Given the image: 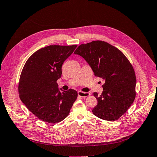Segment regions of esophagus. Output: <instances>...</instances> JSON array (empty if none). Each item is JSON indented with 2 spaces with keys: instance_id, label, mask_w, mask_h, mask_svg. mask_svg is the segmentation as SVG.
<instances>
[{
  "instance_id": "34e87169",
  "label": "esophagus",
  "mask_w": 157,
  "mask_h": 157,
  "mask_svg": "<svg viewBox=\"0 0 157 157\" xmlns=\"http://www.w3.org/2000/svg\"><path fill=\"white\" fill-rule=\"evenodd\" d=\"M78 94L79 96L82 97V98H86L90 95L89 92H82V91H78Z\"/></svg>"
}]
</instances>
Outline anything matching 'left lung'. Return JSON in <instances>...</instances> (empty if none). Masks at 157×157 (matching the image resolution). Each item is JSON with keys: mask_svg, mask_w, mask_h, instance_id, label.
<instances>
[{"mask_svg": "<svg viewBox=\"0 0 157 157\" xmlns=\"http://www.w3.org/2000/svg\"><path fill=\"white\" fill-rule=\"evenodd\" d=\"M74 54L82 57L95 76L105 82L101 95L93 94L98 104L92 113L105 120H118L128 110L136 96V79L131 64L120 50L101 40L81 44Z\"/></svg>", "mask_w": 157, "mask_h": 157, "instance_id": "8db88e82", "label": "left lung"}]
</instances>
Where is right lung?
Masks as SVG:
<instances>
[{
	"label": "right lung",
	"mask_w": 157,
	"mask_h": 157,
	"mask_svg": "<svg viewBox=\"0 0 157 157\" xmlns=\"http://www.w3.org/2000/svg\"><path fill=\"white\" fill-rule=\"evenodd\" d=\"M77 45H50L33 53L26 62L19 83L20 99L28 109L44 121L55 124L68 115L78 92L63 90L57 80L61 67Z\"/></svg>",
	"instance_id": "right-lung-1"
}]
</instances>
